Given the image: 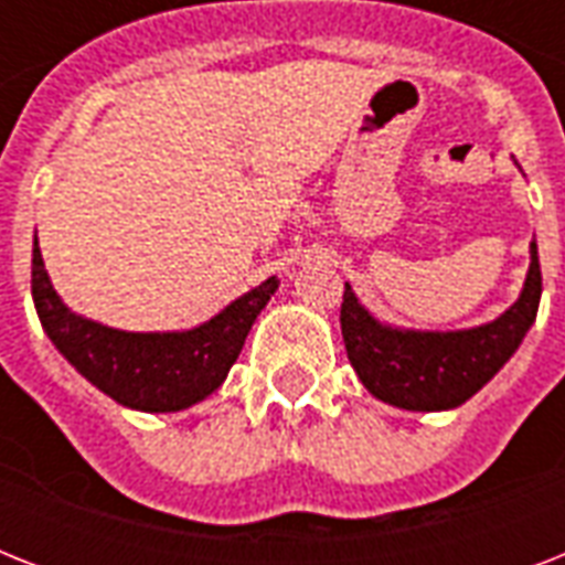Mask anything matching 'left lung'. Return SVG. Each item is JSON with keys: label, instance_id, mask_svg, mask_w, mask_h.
<instances>
[{"label": "left lung", "instance_id": "8db88e82", "mask_svg": "<svg viewBox=\"0 0 565 565\" xmlns=\"http://www.w3.org/2000/svg\"><path fill=\"white\" fill-rule=\"evenodd\" d=\"M543 296L536 239L519 299L501 317L457 331H419L381 322L345 284L340 328L345 354L377 402L402 411L437 413L469 402L516 354Z\"/></svg>", "mask_w": 565, "mask_h": 565}]
</instances>
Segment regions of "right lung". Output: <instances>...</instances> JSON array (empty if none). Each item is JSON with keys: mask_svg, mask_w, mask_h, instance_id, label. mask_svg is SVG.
Returning <instances> with one entry per match:
<instances>
[{"mask_svg": "<svg viewBox=\"0 0 565 565\" xmlns=\"http://www.w3.org/2000/svg\"><path fill=\"white\" fill-rule=\"evenodd\" d=\"M278 284L275 275L266 278L184 331H119L66 308L49 281L38 237L31 248V299L52 345L96 390L143 413L188 411L216 393Z\"/></svg>", "mask_w": 565, "mask_h": 565, "instance_id": "right-lung-1", "label": "right lung"}]
</instances>
